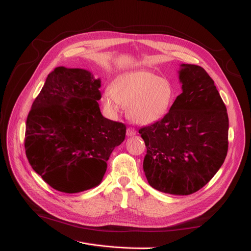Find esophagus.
<instances>
[{"instance_id": "34e87169", "label": "esophagus", "mask_w": 251, "mask_h": 251, "mask_svg": "<svg viewBox=\"0 0 251 251\" xmlns=\"http://www.w3.org/2000/svg\"><path fill=\"white\" fill-rule=\"evenodd\" d=\"M137 134V131H135V129H133V128H127L126 130V135L127 137H133V135Z\"/></svg>"}]
</instances>
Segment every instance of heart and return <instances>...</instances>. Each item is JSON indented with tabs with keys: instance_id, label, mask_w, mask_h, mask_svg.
Here are the masks:
<instances>
[{
	"instance_id": "1",
	"label": "heart",
	"mask_w": 251,
	"mask_h": 251,
	"mask_svg": "<svg viewBox=\"0 0 251 251\" xmlns=\"http://www.w3.org/2000/svg\"><path fill=\"white\" fill-rule=\"evenodd\" d=\"M176 99L174 84L151 71L137 70L117 76L105 92L101 102L110 117H117L121 105L127 106V116L140 125L162 120L169 112Z\"/></svg>"
}]
</instances>
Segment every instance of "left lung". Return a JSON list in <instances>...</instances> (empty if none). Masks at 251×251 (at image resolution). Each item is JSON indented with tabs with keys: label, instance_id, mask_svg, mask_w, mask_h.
Returning a JSON list of instances; mask_svg holds the SVG:
<instances>
[{
	"label": "left lung",
	"instance_id": "left-lung-1",
	"mask_svg": "<svg viewBox=\"0 0 251 251\" xmlns=\"http://www.w3.org/2000/svg\"><path fill=\"white\" fill-rule=\"evenodd\" d=\"M182 94L162 120L139 130L147 153L143 169L149 185L187 196L208 183L228 150V114L212 78L201 66L181 64Z\"/></svg>",
	"mask_w": 251,
	"mask_h": 251
}]
</instances>
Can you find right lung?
<instances>
[{
    "label": "right lung",
    "mask_w": 251,
    "mask_h": 251,
    "mask_svg": "<svg viewBox=\"0 0 251 251\" xmlns=\"http://www.w3.org/2000/svg\"><path fill=\"white\" fill-rule=\"evenodd\" d=\"M101 78L81 68H54L26 121L25 150L32 169L55 190L76 193L101 184L126 127L102 116Z\"/></svg>",
    "instance_id": "obj_1"
}]
</instances>
